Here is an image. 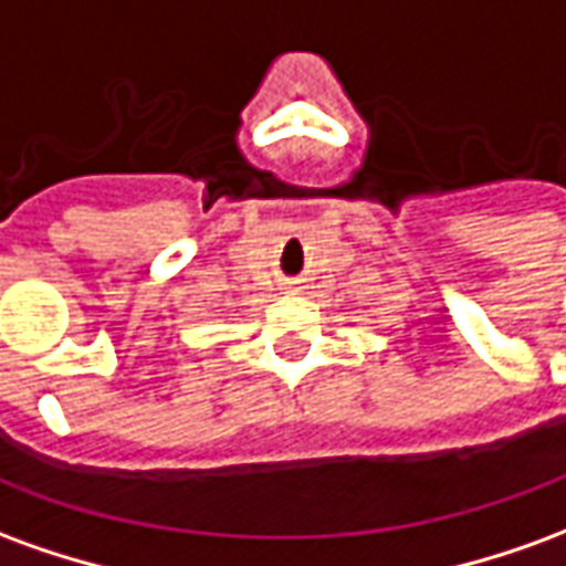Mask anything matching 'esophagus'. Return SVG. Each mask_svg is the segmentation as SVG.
Segmentation results:
<instances>
[{
    "label": "esophagus",
    "mask_w": 566,
    "mask_h": 566,
    "mask_svg": "<svg viewBox=\"0 0 566 566\" xmlns=\"http://www.w3.org/2000/svg\"><path fill=\"white\" fill-rule=\"evenodd\" d=\"M287 287H291V282H287Z\"/></svg>",
    "instance_id": "1"
}]
</instances>
